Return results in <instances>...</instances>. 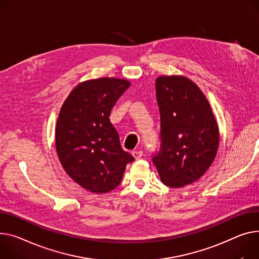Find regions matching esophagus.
Listing matches in <instances>:
<instances>
[{
    "mask_svg": "<svg viewBox=\"0 0 259 259\" xmlns=\"http://www.w3.org/2000/svg\"><path fill=\"white\" fill-rule=\"evenodd\" d=\"M132 156L137 160V159H141V157L143 156V151H134L132 152Z\"/></svg>",
    "mask_w": 259,
    "mask_h": 259,
    "instance_id": "obj_1",
    "label": "esophagus"
}]
</instances>
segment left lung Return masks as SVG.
Instances as JSON below:
<instances>
[{
	"instance_id": "8db88e82",
	"label": "left lung",
	"mask_w": 259,
	"mask_h": 259,
	"mask_svg": "<svg viewBox=\"0 0 259 259\" xmlns=\"http://www.w3.org/2000/svg\"><path fill=\"white\" fill-rule=\"evenodd\" d=\"M160 113V149L153 155L163 184L182 187L202 177L213 162L220 134L209 103L183 76L155 82Z\"/></svg>"
}]
</instances>
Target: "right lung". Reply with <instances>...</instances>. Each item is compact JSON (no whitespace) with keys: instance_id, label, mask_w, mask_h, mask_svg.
I'll return each instance as SVG.
<instances>
[{"instance_id":"right-lung-1","label":"right lung","mask_w":259,"mask_h":259,"mask_svg":"<svg viewBox=\"0 0 259 259\" xmlns=\"http://www.w3.org/2000/svg\"><path fill=\"white\" fill-rule=\"evenodd\" d=\"M130 86L124 79L99 78L80 83L60 109L55 130L59 160L76 183L105 194L122 181L133 156L120 147L110 123L112 107Z\"/></svg>"}]
</instances>
